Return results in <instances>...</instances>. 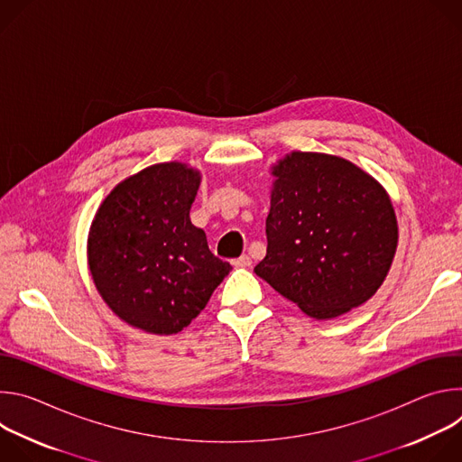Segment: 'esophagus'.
<instances>
[{
    "label": "esophagus",
    "mask_w": 462,
    "mask_h": 462,
    "mask_svg": "<svg viewBox=\"0 0 462 462\" xmlns=\"http://www.w3.org/2000/svg\"><path fill=\"white\" fill-rule=\"evenodd\" d=\"M234 265H237V267H250L252 265V257L248 254H243L241 257H237L234 261Z\"/></svg>",
    "instance_id": "34e87169"
}]
</instances>
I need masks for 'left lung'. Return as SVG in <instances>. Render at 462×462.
Listing matches in <instances>:
<instances>
[{"label": "left lung", "instance_id": "8db88e82", "mask_svg": "<svg viewBox=\"0 0 462 462\" xmlns=\"http://www.w3.org/2000/svg\"><path fill=\"white\" fill-rule=\"evenodd\" d=\"M267 255L254 273L316 319L365 303L397 250L383 188L346 159L294 152L273 171Z\"/></svg>", "mask_w": 462, "mask_h": 462}]
</instances>
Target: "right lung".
<instances>
[{"mask_svg": "<svg viewBox=\"0 0 462 462\" xmlns=\"http://www.w3.org/2000/svg\"><path fill=\"white\" fill-rule=\"evenodd\" d=\"M199 173L155 164L120 182L89 234V267L113 312L153 335L182 331L230 273L191 225Z\"/></svg>", "mask_w": 462, "mask_h": 462, "instance_id": "right-lung-1", "label": "right lung"}]
</instances>
